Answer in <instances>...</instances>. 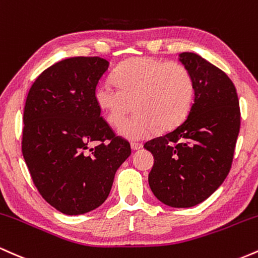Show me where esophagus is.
<instances>
[{
    "mask_svg": "<svg viewBox=\"0 0 258 258\" xmlns=\"http://www.w3.org/2000/svg\"><path fill=\"white\" fill-rule=\"evenodd\" d=\"M130 146H132L133 151H137V150H140L141 147H143V144H141V143H132V144H130Z\"/></svg>",
    "mask_w": 258,
    "mask_h": 258,
    "instance_id": "1",
    "label": "esophagus"
}]
</instances>
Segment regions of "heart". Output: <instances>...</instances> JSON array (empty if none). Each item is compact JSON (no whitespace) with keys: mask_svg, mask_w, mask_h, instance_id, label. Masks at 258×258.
<instances>
[{"mask_svg":"<svg viewBox=\"0 0 258 258\" xmlns=\"http://www.w3.org/2000/svg\"><path fill=\"white\" fill-rule=\"evenodd\" d=\"M112 80L115 88L107 82L98 84L95 102L111 126L119 125L133 103L137 113L118 129L130 140L150 137L157 128H175L192 106V75L181 63L134 57L115 68Z\"/></svg>","mask_w":258,"mask_h":258,"instance_id":"b5f03b06","label":"heart"}]
</instances>
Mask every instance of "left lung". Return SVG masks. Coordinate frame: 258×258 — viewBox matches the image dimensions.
I'll return each instance as SVG.
<instances>
[{"label": "left lung", "mask_w": 258, "mask_h": 258, "mask_svg": "<svg viewBox=\"0 0 258 258\" xmlns=\"http://www.w3.org/2000/svg\"><path fill=\"white\" fill-rule=\"evenodd\" d=\"M192 75L195 97L183 123L145 143L155 163L153 195L170 207H192L227 178L240 130L236 89L224 72L192 52L180 54Z\"/></svg>", "instance_id": "1"}]
</instances>
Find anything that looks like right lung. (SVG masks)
I'll list each match as a JSON object with an SVG mask.
<instances>
[{
  "label": "right lung",
  "mask_w": 258,
  "mask_h": 258,
  "mask_svg": "<svg viewBox=\"0 0 258 258\" xmlns=\"http://www.w3.org/2000/svg\"><path fill=\"white\" fill-rule=\"evenodd\" d=\"M107 69L101 57L63 59L36 78L25 101L23 157L40 195L64 215L101 206L132 153L95 102Z\"/></svg>",
  "instance_id": "1"
}]
</instances>
